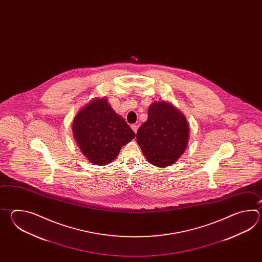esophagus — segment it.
<instances>
[{"instance_id":"esophagus-1","label":"esophagus","mask_w":262,"mask_h":262,"mask_svg":"<svg viewBox=\"0 0 262 262\" xmlns=\"http://www.w3.org/2000/svg\"><path fill=\"white\" fill-rule=\"evenodd\" d=\"M131 128H132V130H133L135 133H137V132H138V129H139V126L136 125V124H132V125H131Z\"/></svg>"}]
</instances>
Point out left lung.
I'll return each instance as SVG.
<instances>
[{"label": "left lung", "instance_id": "1", "mask_svg": "<svg viewBox=\"0 0 262 262\" xmlns=\"http://www.w3.org/2000/svg\"><path fill=\"white\" fill-rule=\"evenodd\" d=\"M189 139L187 120L167 101H155L148 108V120L137 133V142L146 159L158 167L171 166L184 152Z\"/></svg>", "mask_w": 262, "mask_h": 262}]
</instances>
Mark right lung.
<instances>
[{
  "mask_svg": "<svg viewBox=\"0 0 262 262\" xmlns=\"http://www.w3.org/2000/svg\"><path fill=\"white\" fill-rule=\"evenodd\" d=\"M72 130L79 150L96 166L113 161L136 136L106 97H95L80 108L73 120Z\"/></svg>",
  "mask_w": 262,
  "mask_h": 262,
  "instance_id": "obj_1",
  "label": "right lung"
}]
</instances>
